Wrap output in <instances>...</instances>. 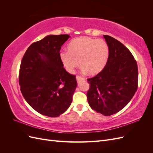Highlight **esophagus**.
Masks as SVG:
<instances>
[{"label":"esophagus","instance_id":"obj_1","mask_svg":"<svg viewBox=\"0 0 153 153\" xmlns=\"http://www.w3.org/2000/svg\"><path fill=\"white\" fill-rule=\"evenodd\" d=\"M76 78V81H77V82H80L82 81V80H85V78H82V77H81L80 76H78V75H77Z\"/></svg>","mask_w":153,"mask_h":153}]
</instances>
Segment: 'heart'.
<instances>
[{
    "instance_id": "obj_1",
    "label": "heart",
    "mask_w": 153,
    "mask_h": 153,
    "mask_svg": "<svg viewBox=\"0 0 153 153\" xmlns=\"http://www.w3.org/2000/svg\"><path fill=\"white\" fill-rule=\"evenodd\" d=\"M67 51L59 54L60 60L66 70L72 73L78 66L89 75H96L102 71L108 61L109 50L103 39L89 37L73 39L68 45Z\"/></svg>"
}]
</instances>
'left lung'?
I'll list each match as a JSON object with an SVG mask.
<instances>
[{
	"mask_svg": "<svg viewBox=\"0 0 153 153\" xmlns=\"http://www.w3.org/2000/svg\"><path fill=\"white\" fill-rule=\"evenodd\" d=\"M109 50L103 70L87 79L88 103L96 112L109 116L121 110L135 94L138 87L137 62L131 53L118 40L103 35Z\"/></svg>",
	"mask_w": 153,
	"mask_h": 153,
	"instance_id": "1",
	"label": "left lung"
}]
</instances>
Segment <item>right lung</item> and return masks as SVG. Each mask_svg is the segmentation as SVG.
<instances>
[{"instance_id": "obj_1", "label": "right lung", "mask_w": 153, "mask_h": 153, "mask_svg": "<svg viewBox=\"0 0 153 153\" xmlns=\"http://www.w3.org/2000/svg\"><path fill=\"white\" fill-rule=\"evenodd\" d=\"M68 34L48 35L27 48L20 64L19 84L24 98L39 114L58 117L69 107L77 85L60 60Z\"/></svg>"}]
</instances>
